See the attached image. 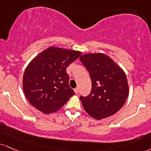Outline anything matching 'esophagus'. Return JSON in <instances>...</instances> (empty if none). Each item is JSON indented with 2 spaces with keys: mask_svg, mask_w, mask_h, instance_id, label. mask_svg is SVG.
<instances>
[{
  "mask_svg": "<svg viewBox=\"0 0 151 151\" xmlns=\"http://www.w3.org/2000/svg\"><path fill=\"white\" fill-rule=\"evenodd\" d=\"M79 88H74V92H75V93H79Z\"/></svg>",
  "mask_w": 151,
  "mask_h": 151,
  "instance_id": "1",
  "label": "esophagus"
}]
</instances>
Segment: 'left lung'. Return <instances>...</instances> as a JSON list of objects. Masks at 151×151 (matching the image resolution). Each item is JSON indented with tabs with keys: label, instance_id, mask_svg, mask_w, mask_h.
I'll list each match as a JSON object with an SVG mask.
<instances>
[{
	"label": "left lung",
	"instance_id": "1",
	"mask_svg": "<svg viewBox=\"0 0 151 151\" xmlns=\"http://www.w3.org/2000/svg\"><path fill=\"white\" fill-rule=\"evenodd\" d=\"M92 82L91 93L80 96L83 108L96 119L113 115L124 105L129 85L122 69L103 53H88L79 58Z\"/></svg>",
	"mask_w": 151,
	"mask_h": 151
}]
</instances>
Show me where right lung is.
I'll return each mask as SVG.
<instances>
[{"label": "right lung", "instance_id": "1", "mask_svg": "<svg viewBox=\"0 0 151 151\" xmlns=\"http://www.w3.org/2000/svg\"><path fill=\"white\" fill-rule=\"evenodd\" d=\"M81 55L77 50L50 46L34 58L23 76V91L29 103L44 114L59 110L75 94L66 70Z\"/></svg>", "mask_w": 151, "mask_h": 151}]
</instances>
